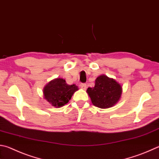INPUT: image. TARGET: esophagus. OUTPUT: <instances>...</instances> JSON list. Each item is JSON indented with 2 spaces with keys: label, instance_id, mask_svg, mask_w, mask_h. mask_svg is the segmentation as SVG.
I'll return each mask as SVG.
<instances>
[{
  "label": "esophagus",
  "instance_id": "esophagus-1",
  "mask_svg": "<svg viewBox=\"0 0 159 159\" xmlns=\"http://www.w3.org/2000/svg\"><path fill=\"white\" fill-rule=\"evenodd\" d=\"M80 87L81 89H86V88H87V85H86V84H85V83H81V84L80 85Z\"/></svg>",
  "mask_w": 159,
  "mask_h": 159
}]
</instances>
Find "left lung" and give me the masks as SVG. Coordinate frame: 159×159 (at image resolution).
I'll use <instances>...</instances> for the list:
<instances>
[{"label": "left lung", "mask_w": 159, "mask_h": 159, "mask_svg": "<svg viewBox=\"0 0 159 159\" xmlns=\"http://www.w3.org/2000/svg\"><path fill=\"white\" fill-rule=\"evenodd\" d=\"M91 102L94 106L100 108H108L119 102L122 93L120 83L106 75L102 74L95 80L94 88L87 89Z\"/></svg>", "instance_id": "left-lung-1"}]
</instances>
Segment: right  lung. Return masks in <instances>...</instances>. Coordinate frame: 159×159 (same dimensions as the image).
Instances as JSON below:
<instances>
[{"mask_svg":"<svg viewBox=\"0 0 159 159\" xmlns=\"http://www.w3.org/2000/svg\"><path fill=\"white\" fill-rule=\"evenodd\" d=\"M79 89L76 85H68L62 78H57L48 82L43 89L44 98L52 106L60 108L71 99L72 95Z\"/></svg>","mask_w":159,"mask_h":159,"instance_id":"1","label":"right lung"}]
</instances>
